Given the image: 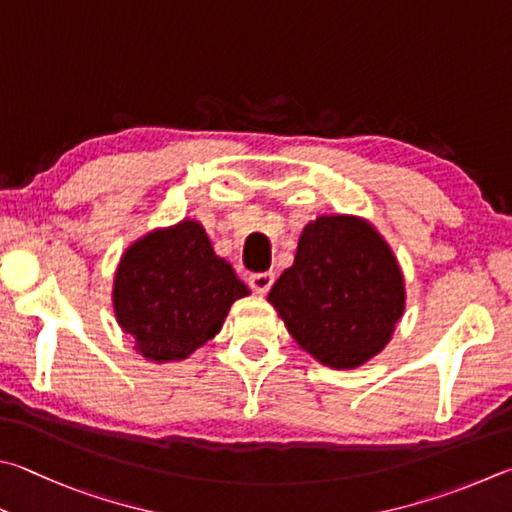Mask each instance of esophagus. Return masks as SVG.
Segmentation results:
<instances>
[{
	"label": "esophagus",
	"mask_w": 512,
	"mask_h": 512,
	"mask_svg": "<svg viewBox=\"0 0 512 512\" xmlns=\"http://www.w3.org/2000/svg\"><path fill=\"white\" fill-rule=\"evenodd\" d=\"M273 282H275L273 273H255V275H250V280H248L250 288H253L257 295H266L268 291H271Z\"/></svg>",
	"instance_id": "obj_1"
}]
</instances>
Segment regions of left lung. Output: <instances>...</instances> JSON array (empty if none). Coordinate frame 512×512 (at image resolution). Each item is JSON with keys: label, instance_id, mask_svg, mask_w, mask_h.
<instances>
[{"label": "left lung", "instance_id": "8db88e82", "mask_svg": "<svg viewBox=\"0 0 512 512\" xmlns=\"http://www.w3.org/2000/svg\"><path fill=\"white\" fill-rule=\"evenodd\" d=\"M288 333L331 369H356L387 347L405 311L394 250L356 215H320L304 226L293 266L268 293Z\"/></svg>", "mask_w": 512, "mask_h": 512}]
</instances>
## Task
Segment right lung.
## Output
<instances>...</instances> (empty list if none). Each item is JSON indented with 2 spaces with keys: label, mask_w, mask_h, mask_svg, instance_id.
I'll return each mask as SVG.
<instances>
[{
  "label": "right lung",
  "mask_w": 512,
  "mask_h": 512,
  "mask_svg": "<svg viewBox=\"0 0 512 512\" xmlns=\"http://www.w3.org/2000/svg\"><path fill=\"white\" fill-rule=\"evenodd\" d=\"M250 295L197 219L154 228L120 257L111 304L134 349L156 365L190 358Z\"/></svg>",
  "instance_id": "obj_1"
}]
</instances>
